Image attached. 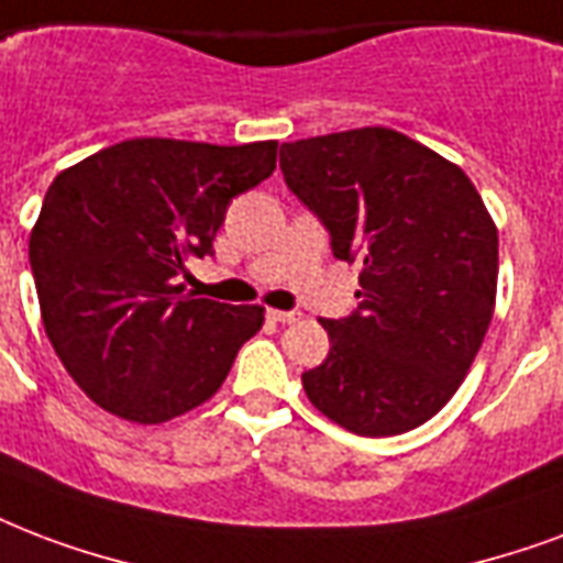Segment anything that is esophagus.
<instances>
[{"label": "esophagus", "mask_w": 563, "mask_h": 563, "mask_svg": "<svg viewBox=\"0 0 563 563\" xmlns=\"http://www.w3.org/2000/svg\"><path fill=\"white\" fill-rule=\"evenodd\" d=\"M268 316H272L274 321H280V324H295V321L303 319L300 312H289V310H272Z\"/></svg>", "instance_id": "1"}]
</instances>
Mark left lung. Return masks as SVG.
<instances>
[{"label":"left lung","instance_id":"left-lung-1","mask_svg":"<svg viewBox=\"0 0 563 563\" xmlns=\"http://www.w3.org/2000/svg\"><path fill=\"white\" fill-rule=\"evenodd\" d=\"M286 186L360 260L357 312L321 321L312 407L360 437L413 431L457 393L490 328L499 230L461 167L396 129L363 126L280 147Z\"/></svg>","mask_w":563,"mask_h":563}]
</instances>
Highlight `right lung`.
I'll return each mask as SVG.
<instances>
[{"label": "right lung", "instance_id": "obj_1", "mask_svg": "<svg viewBox=\"0 0 563 563\" xmlns=\"http://www.w3.org/2000/svg\"><path fill=\"white\" fill-rule=\"evenodd\" d=\"M274 167L277 141L129 139L53 179L29 260L46 336L93 405L162 424L221 389L265 307L191 298L177 277Z\"/></svg>", "mask_w": 563, "mask_h": 563}]
</instances>
